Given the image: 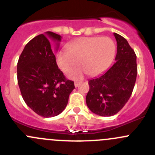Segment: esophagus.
Wrapping results in <instances>:
<instances>
[{"mask_svg":"<svg viewBox=\"0 0 155 155\" xmlns=\"http://www.w3.org/2000/svg\"><path fill=\"white\" fill-rule=\"evenodd\" d=\"M80 84H81V82H74V85L76 87H77L79 85H80Z\"/></svg>","mask_w":155,"mask_h":155,"instance_id":"34e87169","label":"esophagus"}]
</instances>
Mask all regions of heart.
<instances>
[{"label": "heart", "instance_id": "b5f03b06", "mask_svg": "<svg viewBox=\"0 0 155 155\" xmlns=\"http://www.w3.org/2000/svg\"><path fill=\"white\" fill-rule=\"evenodd\" d=\"M66 50H61L56 55V63L65 73L71 72L78 65L82 67L70 74L78 79L85 73L94 76L106 70L113 59L115 44L109 37H84L69 43Z\"/></svg>", "mask_w": 155, "mask_h": 155}]
</instances>
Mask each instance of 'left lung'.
<instances>
[{
  "label": "left lung",
  "mask_w": 155,
  "mask_h": 155,
  "mask_svg": "<svg viewBox=\"0 0 155 155\" xmlns=\"http://www.w3.org/2000/svg\"><path fill=\"white\" fill-rule=\"evenodd\" d=\"M117 41L115 61L106 72L88 81L86 104L101 116L118 113L132 94L137 75V55L125 38L114 33Z\"/></svg>",
  "instance_id": "1"
}]
</instances>
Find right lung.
I'll return each mask as SVG.
<instances>
[{"instance_id":"obj_1","label":"right lung","mask_w":155,"mask_h":155,"mask_svg":"<svg viewBox=\"0 0 155 155\" xmlns=\"http://www.w3.org/2000/svg\"><path fill=\"white\" fill-rule=\"evenodd\" d=\"M61 36L47 31L26 44L17 64V79L23 100L37 115L51 118L68 105L74 82L58 67L51 43L58 50Z\"/></svg>"}]
</instances>
